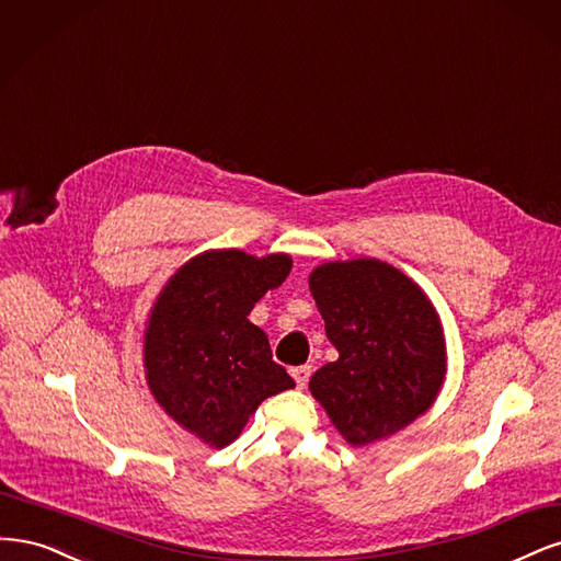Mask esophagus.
<instances>
[{"mask_svg": "<svg viewBox=\"0 0 561 561\" xmlns=\"http://www.w3.org/2000/svg\"><path fill=\"white\" fill-rule=\"evenodd\" d=\"M291 375L296 379V385L302 389L307 385V379H310V375H312V366H296V368H291Z\"/></svg>", "mask_w": 561, "mask_h": 561, "instance_id": "34e87169", "label": "esophagus"}]
</instances>
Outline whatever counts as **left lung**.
Segmentation results:
<instances>
[{"label": "left lung", "mask_w": 561, "mask_h": 561, "mask_svg": "<svg viewBox=\"0 0 561 561\" xmlns=\"http://www.w3.org/2000/svg\"><path fill=\"white\" fill-rule=\"evenodd\" d=\"M310 291L337 360L310 391L347 443L382 440L424 414L445 379V337L436 307L401 270L375 259L323 263Z\"/></svg>", "instance_id": "obj_1"}]
</instances>
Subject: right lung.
Returning <instances> with one entry per match:
<instances>
[{
	"label": "right lung",
	"mask_w": 561,
	"mask_h": 561,
	"mask_svg": "<svg viewBox=\"0 0 561 561\" xmlns=\"http://www.w3.org/2000/svg\"><path fill=\"white\" fill-rule=\"evenodd\" d=\"M291 273V259L216 249L191 259L156 298L144 331V368L153 399L211 447L240 436L251 414L296 387L273 360L267 335L247 317Z\"/></svg>",
	"instance_id": "obj_1"
}]
</instances>
